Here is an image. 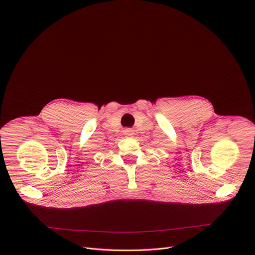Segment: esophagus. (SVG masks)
Listing matches in <instances>:
<instances>
[{"mask_svg":"<svg viewBox=\"0 0 255 255\" xmlns=\"http://www.w3.org/2000/svg\"><path fill=\"white\" fill-rule=\"evenodd\" d=\"M125 134H126L127 136H131V135H133V131L130 130V129H128V130L125 131Z\"/></svg>","mask_w":255,"mask_h":255,"instance_id":"esophagus-1","label":"esophagus"}]
</instances>
